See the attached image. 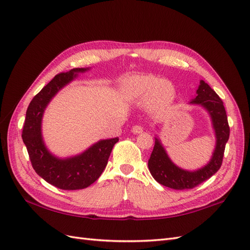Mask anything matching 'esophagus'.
I'll return each mask as SVG.
<instances>
[{
	"label": "esophagus",
	"mask_w": 250,
	"mask_h": 250,
	"mask_svg": "<svg viewBox=\"0 0 250 250\" xmlns=\"http://www.w3.org/2000/svg\"><path fill=\"white\" fill-rule=\"evenodd\" d=\"M131 130H132V132H133L134 134H140V133L143 132V127L140 126V125H134V126L132 127Z\"/></svg>",
	"instance_id": "obj_1"
}]
</instances>
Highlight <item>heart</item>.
<instances>
[{
    "label": "heart",
    "instance_id": "obj_1",
    "mask_svg": "<svg viewBox=\"0 0 250 250\" xmlns=\"http://www.w3.org/2000/svg\"><path fill=\"white\" fill-rule=\"evenodd\" d=\"M125 92L131 99H145L149 96V105L154 109L168 107L175 98L172 82L153 76H133L125 82Z\"/></svg>",
    "mask_w": 250,
    "mask_h": 250
}]
</instances>
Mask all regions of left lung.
Wrapping results in <instances>:
<instances>
[{"label":"left lung","mask_w":250,"mask_h":250,"mask_svg":"<svg viewBox=\"0 0 250 250\" xmlns=\"http://www.w3.org/2000/svg\"><path fill=\"white\" fill-rule=\"evenodd\" d=\"M196 94L197 96L190 103L201 105L204 109H207L216 134V147L210 161L204 167L196 171L181 169L173 164L160 139L157 138H154V148L148 161V168L153 178L158 184L174 190L193 188L213 176L221 167L225 145L229 138L228 116L220 97L203 80L200 81Z\"/></svg>","instance_id":"left-lung-1"}]
</instances>
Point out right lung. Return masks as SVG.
Listing matches in <instances>:
<instances>
[{
  "mask_svg": "<svg viewBox=\"0 0 250 250\" xmlns=\"http://www.w3.org/2000/svg\"><path fill=\"white\" fill-rule=\"evenodd\" d=\"M88 70L76 67L53 78L30 102L21 138L27 147L32 167L39 175L62 190H80L100 177L108 162L111 150L119 138L101 140L84 152L67 158H58L49 152L42 137V119L47 105L60 89Z\"/></svg>",
  "mask_w": 250,
  "mask_h": 250,
  "instance_id": "obj_1",
  "label": "right lung"
}]
</instances>
